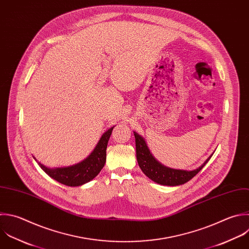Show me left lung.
Here are the masks:
<instances>
[{"label":"left lung","mask_w":249,"mask_h":249,"mask_svg":"<svg viewBox=\"0 0 249 249\" xmlns=\"http://www.w3.org/2000/svg\"><path fill=\"white\" fill-rule=\"evenodd\" d=\"M133 133L136 144V159L139 167L147 177L160 185L178 186L185 184L196 176L211 158L210 156L199 167L191 171L173 169L159 162L150 152L144 138L136 132Z\"/></svg>","instance_id":"obj_1"}]
</instances>
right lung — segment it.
I'll use <instances>...</instances> for the list:
<instances>
[{"instance_id":"obj_1","label":"right lung","mask_w":249,"mask_h":249,"mask_svg":"<svg viewBox=\"0 0 249 249\" xmlns=\"http://www.w3.org/2000/svg\"><path fill=\"white\" fill-rule=\"evenodd\" d=\"M113 128L114 126L103 133L91 154L77 164L67 167L49 168L43 165L41 162L38 163L49 176L61 184L71 187L84 185L97 176L103 168L106 162V149Z\"/></svg>"}]
</instances>
